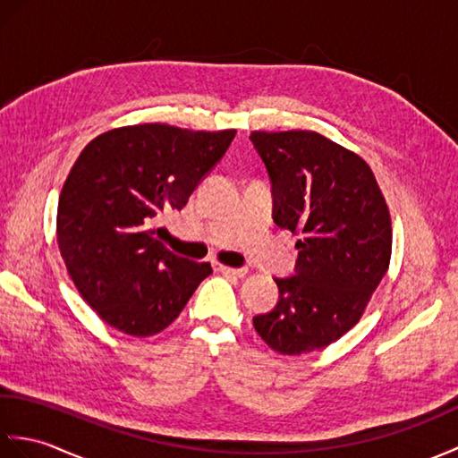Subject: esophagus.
<instances>
[{
	"instance_id": "esophagus-1",
	"label": "esophagus",
	"mask_w": 458,
	"mask_h": 458,
	"mask_svg": "<svg viewBox=\"0 0 458 458\" xmlns=\"http://www.w3.org/2000/svg\"><path fill=\"white\" fill-rule=\"evenodd\" d=\"M218 269L222 271V274H228V276H236V277H244L248 276V269L244 267H230V266H218Z\"/></svg>"
}]
</instances>
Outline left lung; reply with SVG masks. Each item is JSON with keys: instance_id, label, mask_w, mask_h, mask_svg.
Listing matches in <instances>:
<instances>
[{"instance_id": "obj_1", "label": "left lung", "mask_w": 458, "mask_h": 458, "mask_svg": "<svg viewBox=\"0 0 458 458\" xmlns=\"http://www.w3.org/2000/svg\"><path fill=\"white\" fill-rule=\"evenodd\" d=\"M274 182L276 224L299 236L297 276L276 279L261 340L299 356L333 344L360 318L392 258V218L369 165L307 130L251 131Z\"/></svg>"}]
</instances>
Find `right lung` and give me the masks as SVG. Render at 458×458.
<instances>
[{"label":"right lung","mask_w":458,"mask_h":458,"mask_svg":"<svg viewBox=\"0 0 458 458\" xmlns=\"http://www.w3.org/2000/svg\"><path fill=\"white\" fill-rule=\"evenodd\" d=\"M236 130L123 125L81 151L63 184L56 242L81 297L123 335H159L212 274L153 238L165 210H181Z\"/></svg>","instance_id":"obj_1"}]
</instances>
